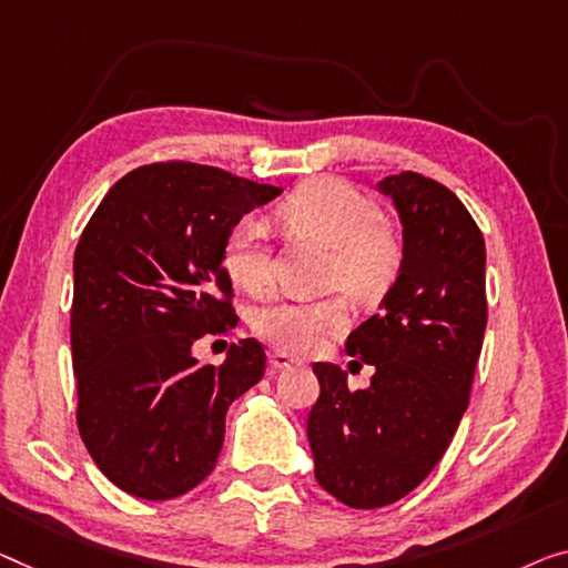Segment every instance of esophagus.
Wrapping results in <instances>:
<instances>
[{"label": "esophagus", "instance_id": "esophagus-1", "mask_svg": "<svg viewBox=\"0 0 568 568\" xmlns=\"http://www.w3.org/2000/svg\"><path fill=\"white\" fill-rule=\"evenodd\" d=\"M270 362H273L275 369H287V367H301L303 365V359L293 357V354L281 352V349H275L273 354H270Z\"/></svg>", "mask_w": 568, "mask_h": 568}]
</instances>
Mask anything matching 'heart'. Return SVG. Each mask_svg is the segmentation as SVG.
<instances>
[{
  "label": "heart",
  "instance_id": "obj_1",
  "mask_svg": "<svg viewBox=\"0 0 568 568\" xmlns=\"http://www.w3.org/2000/svg\"><path fill=\"white\" fill-rule=\"evenodd\" d=\"M277 222L293 234L328 250L326 283L338 285L359 303H375L395 285L403 267V244L379 222L375 201L362 196L336 178H316L295 189L275 209ZM224 270L232 283L252 295L273 283L267 250V226L242 219L224 244ZM349 321L344 298L270 301L255 311V332L285 352H311L328 334L342 332Z\"/></svg>",
  "mask_w": 568,
  "mask_h": 568
}]
</instances>
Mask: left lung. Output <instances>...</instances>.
I'll list each match as a JSON object with an SVG mask.
<instances>
[{"label":"left lung","mask_w":568,"mask_h":568,"mask_svg":"<svg viewBox=\"0 0 568 568\" xmlns=\"http://www.w3.org/2000/svg\"><path fill=\"white\" fill-rule=\"evenodd\" d=\"M377 191L400 219L403 267L344 344L375 375L349 390L344 369L316 362L306 423L318 485L357 510L397 503L442 462L487 326L485 240L467 206L418 173L387 175Z\"/></svg>","instance_id":"obj_1"}]
</instances>
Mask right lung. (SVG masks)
<instances>
[{
	"instance_id": "add662e5",
	"label": "right lung",
	"mask_w": 568,
	"mask_h": 568,
	"mask_svg": "<svg viewBox=\"0 0 568 568\" xmlns=\"http://www.w3.org/2000/svg\"><path fill=\"white\" fill-rule=\"evenodd\" d=\"M281 193L219 168L155 163L116 181L83 230L71 308L79 430L126 495L173 500L206 479L226 410L265 375L255 338L216 367L199 365L193 344L240 321L226 236Z\"/></svg>"
}]
</instances>
